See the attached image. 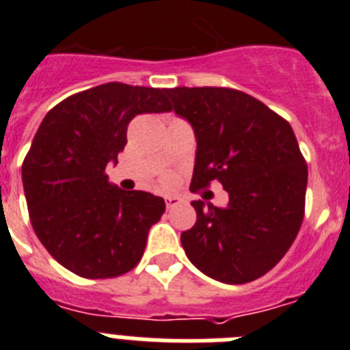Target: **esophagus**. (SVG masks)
I'll use <instances>...</instances> for the list:
<instances>
[{"instance_id":"obj_1","label":"esophagus","mask_w":350,"mask_h":350,"mask_svg":"<svg viewBox=\"0 0 350 350\" xmlns=\"http://www.w3.org/2000/svg\"><path fill=\"white\" fill-rule=\"evenodd\" d=\"M165 202H166V208L172 210L173 206H177L178 203H180V198H177V196H166Z\"/></svg>"}]
</instances>
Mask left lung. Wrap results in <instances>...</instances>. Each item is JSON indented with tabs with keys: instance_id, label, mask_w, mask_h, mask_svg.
Wrapping results in <instances>:
<instances>
[{
	"instance_id": "left-lung-1",
	"label": "left lung",
	"mask_w": 350,
	"mask_h": 350,
	"mask_svg": "<svg viewBox=\"0 0 350 350\" xmlns=\"http://www.w3.org/2000/svg\"><path fill=\"white\" fill-rule=\"evenodd\" d=\"M170 110L196 137L191 189L217 178L224 208L196 200V224L180 234L185 254L210 279L245 284L284 258L305 212L307 165L287 120L252 96L226 88L163 89Z\"/></svg>"
}]
</instances>
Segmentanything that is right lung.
I'll return each mask as SVG.
<instances>
[{
    "mask_svg": "<svg viewBox=\"0 0 350 350\" xmlns=\"http://www.w3.org/2000/svg\"><path fill=\"white\" fill-rule=\"evenodd\" d=\"M168 110L161 89L108 82L43 117L23 163V185L36 237L64 268L110 279L138 265L165 200L119 189L105 170L117 165L133 117Z\"/></svg>",
    "mask_w": 350,
    "mask_h": 350,
    "instance_id": "right-lung-1",
    "label": "right lung"
}]
</instances>
